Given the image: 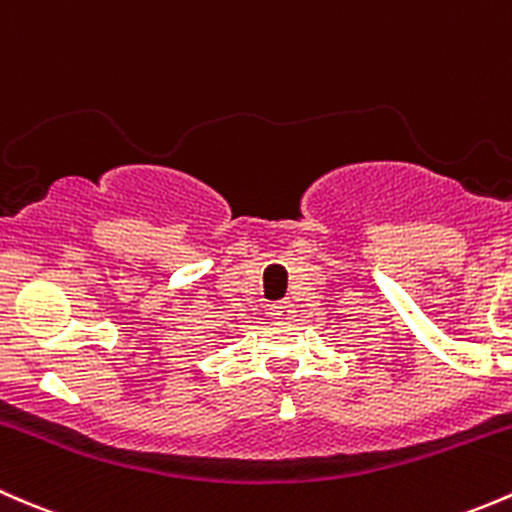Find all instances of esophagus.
<instances>
[{
    "instance_id": "esophagus-1",
    "label": "esophagus",
    "mask_w": 512,
    "mask_h": 512,
    "mask_svg": "<svg viewBox=\"0 0 512 512\" xmlns=\"http://www.w3.org/2000/svg\"><path fill=\"white\" fill-rule=\"evenodd\" d=\"M295 313V305L288 303V300H278V303L271 305V315L276 320H291Z\"/></svg>"
}]
</instances>
